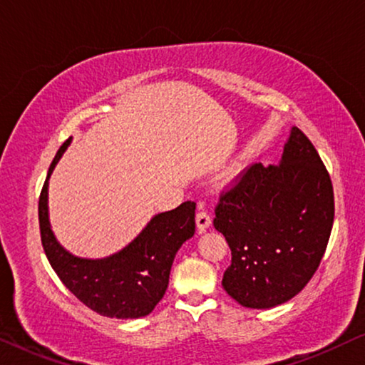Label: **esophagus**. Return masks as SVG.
<instances>
[{
  "mask_svg": "<svg viewBox=\"0 0 365 365\" xmlns=\"http://www.w3.org/2000/svg\"><path fill=\"white\" fill-rule=\"evenodd\" d=\"M211 222H212L211 216H209V214H207L206 211H204V209H199L197 214H196V227H197V232H199V234L206 232L207 229H209V226H211Z\"/></svg>",
  "mask_w": 365,
  "mask_h": 365,
  "instance_id": "esophagus-1",
  "label": "esophagus"
}]
</instances>
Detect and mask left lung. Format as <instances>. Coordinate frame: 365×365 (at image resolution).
Segmentation results:
<instances>
[{
	"instance_id": "obj_1",
	"label": "left lung",
	"mask_w": 365,
	"mask_h": 365,
	"mask_svg": "<svg viewBox=\"0 0 365 365\" xmlns=\"http://www.w3.org/2000/svg\"><path fill=\"white\" fill-rule=\"evenodd\" d=\"M332 224L331 178L312 143L292 126L277 166L254 164L217 204L214 227L232 254L224 291L251 309L287 302L317 271Z\"/></svg>"
}]
</instances>
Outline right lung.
<instances>
[{
	"instance_id": "right-lung-1",
	"label": "right lung",
	"mask_w": 365,
	"mask_h": 365,
	"mask_svg": "<svg viewBox=\"0 0 365 365\" xmlns=\"http://www.w3.org/2000/svg\"><path fill=\"white\" fill-rule=\"evenodd\" d=\"M73 138L59 148L39 196V231L44 254L61 282L84 306L106 317L138 319L153 312L164 297L174 257L194 236L196 204L182 202L151 217L141 232L111 256L79 257L61 246L49 222V178Z\"/></svg>"
}]
</instances>
